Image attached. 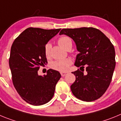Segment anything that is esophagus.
<instances>
[{
	"instance_id": "34e87169",
	"label": "esophagus",
	"mask_w": 121,
	"mask_h": 121,
	"mask_svg": "<svg viewBox=\"0 0 121 121\" xmlns=\"http://www.w3.org/2000/svg\"><path fill=\"white\" fill-rule=\"evenodd\" d=\"M68 73V72H60V74H61V76H65Z\"/></svg>"
}]
</instances>
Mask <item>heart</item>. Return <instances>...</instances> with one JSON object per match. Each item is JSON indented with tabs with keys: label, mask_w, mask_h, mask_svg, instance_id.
Returning a JSON list of instances; mask_svg holds the SVG:
<instances>
[{
	"label": "heart",
	"mask_w": 121,
	"mask_h": 121,
	"mask_svg": "<svg viewBox=\"0 0 121 121\" xmlns=\"http://www.w3.org/2000/svg\"><path fill=\"white\" fill-rule=\"evenodd\" d=\"M58 44L62 48L67 50V49L70 46H72V42L69 37L63 36L59 39ZM51 47V44L50 43H47L45 46V54L47 57H50ZM71 64V60L70 59H65L57 60L51 63V66L54 70L60 71H66Z\"/></svg>",
	"instance_id": "heart-1"
}]
</instances>
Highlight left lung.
<instances>
[{
  "mask_svg": "<svg viewBox=\"0 0 121 121\" xmlns=\"http://www.w3.org/2000/svg\"><path fill=\"white\" fill-rule=\"evenodd\" d=\"M71 37L79 53L74 65L75 82L70 88L74 96L86 102L99 99L106 91L115 70V48L102 32L92 27L64 28L59 33ZM87 72L83 74L84 65ZM82 68V70L80 69Z\"/></svg>",
  "mask_w": 121,
  "mask_h": 121,
  "instance_id": "left-lung-1",
  "label": "left lung"
}]
</instances>
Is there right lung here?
<instances>
[{
    "instance_id": "right-lung-1",
    "label": "right lung",
    "mask_w": 121,
    "mask_h": 121,
    "mask_svg": "<svg viewBox=\"0 0 121 121\" xmlns=\"http://www.w3.org/2000/svg\"><path fill=\"white\" fill-rule=\"evenodd\" d=\"M60 30L28 28L11 46L9 65L13 83L21 98L31 105H43L54 96L60 73L49 69L46 75L40 76L38 70L47 63L45 46Z\"/></svg>"
}]
</instances>
